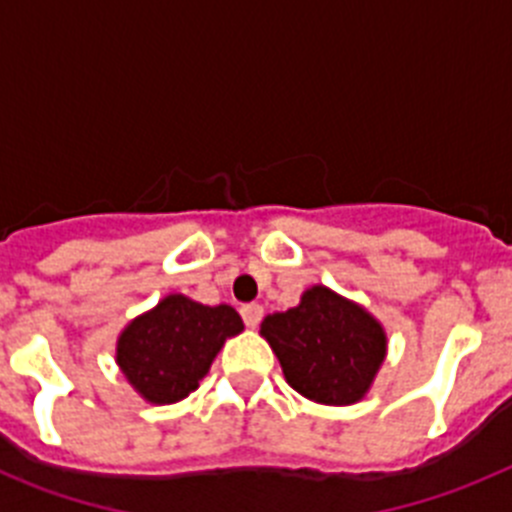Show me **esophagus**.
Returning a JSON list of instances; mask_svg holds the SVG:
<instances>
[{
    "label": "esophagus",
    "instance_id": "34e87169",
    "mask_svg": "<svg viewBox=\"0 0 512 512\" xmlns=\"http://www.w3.org/2000/svg\"><path fill=\"white\" fill-rule=\"evenodd\" d=\"M241 315H243V323H246L248 328H256V325L261 323V318H264V307H261V305H243Z\"/></svg>",
    "mask_w": 512,
    "mask_h": 512
}]
</instances>
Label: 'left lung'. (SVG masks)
Returning a JSON list of instances; mask_svg holds the SVG:
<instances>
[{"instance_id": "8db88e82", "label": "left lung", "mask_w": 512, "mask_h": 512, "mask_svg": "<svg viewBox=\"0 0 512 512\" xmlns=\"http://www.w3.org/2000/svg\"><path fill=\"white\" fill-rule=\"evenodd\" d=\"M261 336L292 390L336 408L364 400L387 356L384 325L323 284L305 289L297 307L266 315Z\"/></svg>"}]
</instances>
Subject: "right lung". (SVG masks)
<instances>
[{"label":"right lung","instance_id":"add662e5","mask_svg":"<svg viewBox=\"0 0 512 512\" xmlns=\"http://www.w3.org/2000/svg\"><path fill=\"white\" fill-rule=\"evenodd\" d=\"M241 330L230 305L210 307L174 292L122 328L115 361L143 400L171 405L200 387L223 343Z\"/></svg>","mask_w":512,"mask_h":512}]
</instances>
